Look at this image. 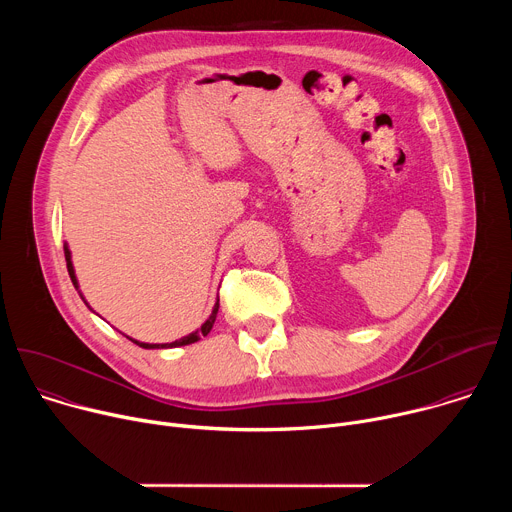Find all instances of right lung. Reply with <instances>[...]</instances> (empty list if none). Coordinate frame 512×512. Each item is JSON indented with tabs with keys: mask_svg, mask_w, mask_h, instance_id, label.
Returning <instances> with one entry per match:
<instances>
[{
	"mask_svg": "<svg viewBox=\"0 0 512 512\" xmlns=\"http://www.w3.org/2000/svg\"><path fill=\"white\" fill-rule=\"evenodd\" d=\"M64 257H66V269H68V275H70L72 283H75V287H79V285H77L75 267H72L70 251H68V247H66V245H64ZM216 312H218V302L214 304L210 318L200 326V330H196V332H192V334H188V336H184V338H180V340H176V342H170V344H145V342H137V340H133V338H129V340H131V342H135V344H137V346H141V348H176V346H186V344H192V342L200 340V336H206V334L212 330V324H214V320H216Z\"/></svg>",
	"mask_w": 512,
	"mask_h": 512,
	"instance_id": "1",
	"label": "right lung"
}]
</instances>
